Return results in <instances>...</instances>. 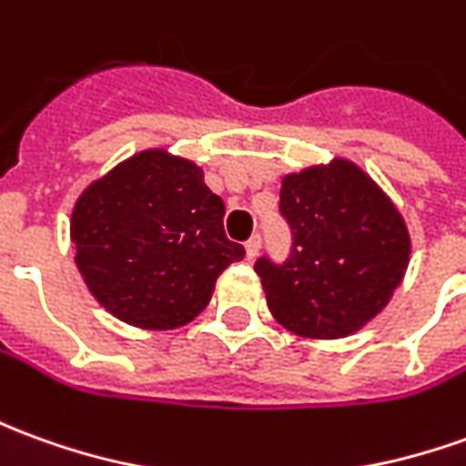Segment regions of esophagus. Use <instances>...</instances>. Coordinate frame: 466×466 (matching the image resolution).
Instances as JSON below:
<instances>
[{
    "mask_svg": "<svg viewBox=\"0 0 466 466\" xmlns=\"http://www.w3.org/2000/svg\"><path fill=\"white\" fill-rule=\"evenodd\" d=\"M244 247H247V257L252 259V257H257V252H259V247H262V237H259V234H252Z\"/></svg>",
    "mask_w": 466,
    "mask_h": 466,
    "instance_id": "obj_1",
    "label": "esophagus"
}]
</instances>
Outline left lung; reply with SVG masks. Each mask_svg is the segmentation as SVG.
Returning a JSON list of instances; mask_svg holds the SVG:
<instances>
[{"instance_id":"1","label":"left lung","mask_w":466,"mask_h":466,"mask_svg":"<svg viewBox=\"0 0 466 466\" xmlns=\"http://www.w3.org/2000/svg\"><path fill=\"white\" fill-rule=\"evenodd\" d=\"M279 214L292 232L285 262L259 257L269 312L305 338H346L376 318L409 265V232L391 199L356 164L282 178Z\"/></svg>"}]
</instances>
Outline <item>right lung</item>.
I'll return each mask as SVG.
<instances>
[{"instance_id":"right-lung-1","label":"right lung","mask_w":466,"mask_h":466,"mask_svg":"<svg viewBox=\"0 0 466 466\" xmlns=\"http://www.w3.org/2000/svg\"><path fill=\"white\" fill-rule=\"evenodd\" d=\"M70 237L96 300L146 330L191 323L217 278L244 257L224 234V201L204 171L161 148L90 184L75 204Z\"/></svg>"}]
</instances>
